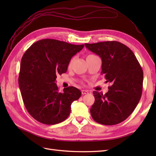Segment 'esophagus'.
Segmentation results:
<instances>
[{
    "mask_svg": "<svg viewBox=\"0 0 156 156\" xmlns=\"http://www.w3.org/2000/svg\"><path fill=\"white\" fill-rule=\"evenodd\" d=\"M82 94H88V90H82Z\"/></svg>",
    "mask_w": 156,
    "mask_h": 156,
    "instance_id": "34e87169",
    "label": "esophagus"
}]
</instances>
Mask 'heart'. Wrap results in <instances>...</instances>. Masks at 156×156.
<instances>
[{"label": "heart", "mask_w": 156, "mask_h": 156, "mask_svg": "<svg viewBox=\"0 0 156 156\" xmlns=\"http://www.w3.org/2000/svg\"><path fill=\"white\" fill-rule=\"evenodd\" d=\"M92 55H93V54H90V55H88V57H90V56H92ZM73 61H74V58L71 59H70V61L69 62L68 64V68H70V67H71V66H72V62H73Z\"/></svg>", "instance_id": "obj_1"}]
</instances>
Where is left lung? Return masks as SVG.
<instances>
[{
  "instance_id": "obj_1",
  "label": "left lung",
  "mask_w": 156,
  "mask_h": 156,
  "mask_svg": "<svg viewBox=\"0 0 156 156\" xmlns=\"http://www.w3.org/2000/svg\"><path fill=\"white\" fill-rule=\"evenodd\" d=\"M102 59L101 74L110 82L105 94L94 91L95 101L90 108L98 123L113 125L125 121L135 110L142 94L144 72L133 52L115 41L85 44Z\"/></svg>"
}]
</instances>
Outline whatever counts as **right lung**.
Segmentation results:
<instances>
[{"mask_svg": "<svg viewBox=\"0 0 156 156\" xmlns=\"http://www.w3.org/2000/svg\"><path fill=\"white\" fill-rule=\"evenodd\" d=\"M84 46L45 39L34 43L23 55L19 86L25 107L35 120L55 125L68 118L72 102L82 93L74 87L59 92L55 79L66 72L71 58Z\"/></svg>", "mask_w": 156, "mask_h": 156, "instance_id": "add662e5", "label": "right lung"}]
</instances>
